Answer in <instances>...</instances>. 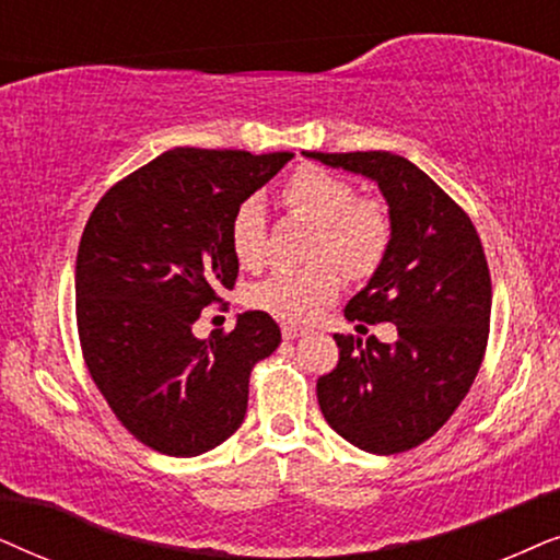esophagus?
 Listing matches in <instances>:
<instances>
[{
    "mask_svg": "<svg viewBox=\"0 0 560 560\" xmlns=\"http://www.w3.org/2000/svg\"><path fill=\"white\" fill-rule=\"evenodd\" d=\"M307 330H304V327H300V325H294V323H284L281 325V338L284 340H294V338H300V335H304Z\"/></svg>",
    "mask_w": 560,
    "mask_h": 560,
    "instance_id": "obj_1",
    "label": "esophagus"
}]
</instances>
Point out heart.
<instances>
[{
  "instance_id": "obj_1",
  "label": "heart",
  "mask_w": 560,
  "mask_h": 560,
  "mask_svg": "<svg viewBox=\"0 0 560 560\" xmlns=\"http://www.w3.org/2000/svg\"><path fill=\"white\" fill-rule=\"evenodd\" d=\"M284 205L292 212L319 225L315 258H332L348 273H366L384 256L389 243V220L376 202L355 199V189L346 178L319 168H300L289 178ZM230 245L241 266H258L266 245V210L258 197L237 205L230 220ZM340 273L332 264L307 268H279L266 281L253 287L250 302L268 315L289 323H310L319 307L340 292Z\"/></svg>"
}]
</instances>
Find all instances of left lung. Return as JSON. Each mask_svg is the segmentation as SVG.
<instances>
[{
    "instance_id": "1",
    "label": "left lung",
    "mask_w": 560,
    "mask_h": 560,
    "mask_svg": "<svg viewBox=\"0 0 560 560\" xmlns=\"http://www.w3.org/2000/svg\"><path fill=\"white\" fill-rule=\"evenodd\" d=\"M312 161L371 178L389 207V243L346 317L397 325V340L335 335L340 361L317 378V401L350 445L392 456L448 422L479 374L491 279L468 214L412 161L389 151L319 153Z\"/></svg>"
}]
</instances>
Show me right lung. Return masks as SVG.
Wrapping results in <instances>:
<instances>
[{
	"label": "right lung",
	"mask_w": 560,
	"mask_h": 560,
	"mask_svg": "<svg viewBox=\"0 0 560 560\" xmlns=\"http://www.w3.org/2000/svg\"><path fill=\"white\" fill-rule=\"evenodd\" d=\"M294 153L174 148L100 199L77 256L84 361L117 420L148 448L191 458L225 443L248 409V378L279 348L266 312L197 338L194 323L237 258L230 220Z\"/></svg>",
	"instance_id": "obj_1"
}]
</instances>
